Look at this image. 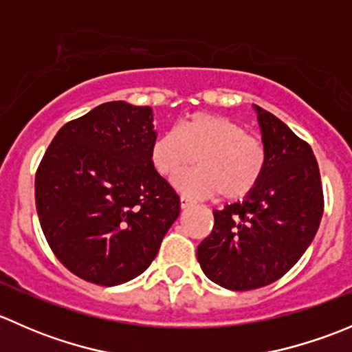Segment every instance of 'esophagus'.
Here are the masks:
<instances>
[{
    "label": "esophagus",
    "mask_w": 352,
    "mask_h": 352,
    "mask_svg": "<svg viewBox=\"0 0 352 352\" xmlns=\"http://www.w3.org/2000/svg\"><path fill=\"white\" fill-rule=\"evenodd\" d=\"M194 204H196V202H194L192 199H189V197H186V196L180 197V206H182V209L190 208V206H194Z\"/></svg>",
    "instance_id": "obj_1"
}]
</instances>
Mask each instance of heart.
Masks as SVG:
<instances>
[{
    "label": "heart",
    "mask_w": 352,
    "mask_h": 352,
    "mask_svg": "<svg viewBox=\"0 0 352 352\" xmlns=\"http://www.w3.org/2000/svg\"><path fill=\"white\" fill-rule=\"evenodd\" d=\"M196 156L197 168L177 179V187L189 196L219 192L226 201H242L257 189L267 166L264 143L250 136L242 124L219 113H190L179 127L166 129L151 143V163L166 179L187 168Z\"/></svg>",
    "instance_id": "heart-1"
}]
</instances>
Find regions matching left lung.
I'll list each match as a JSON object with an SVG mask.
<instances>
[{
  "label": "left lung",
  "mask_w": 352,
  "mask_h": 352,
  "mask_svg": "<svg viewBox=\"0 0 352 352\" xmlns=\"http://www.w3.org/2000/svg\"><path fill=\"white\" fill-rule=\"evenodd\" d=\"M267 166L245 201L214 209V226L197 261L216 285L233 291L267 286L286 274L314 240L324 214L320 170L310 144L257 107Z\"/></svg>",
  "instance_id": "1"
}]
</instances>
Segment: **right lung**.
<instances>
[{"mask_svg":"<svg viewBox=\"0 0 352 352\" xmlns=\"http://www.w3.org/2000/svg\"><path fill=\"white\" fill-rule=\"evenodd\" d=\"M153 112L107 102L66 122L38 163L35 206L69 272L116 286L148 269L180 214V197L150 158Z\"/></svg>","mask_w":352,"mask_h":352,"instance_id":"1","label":"right lung"}]
</instances>
